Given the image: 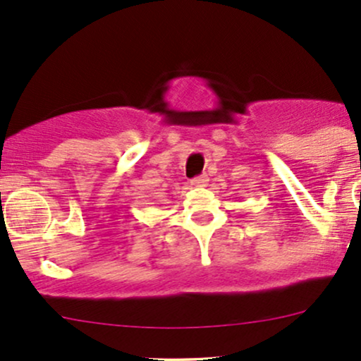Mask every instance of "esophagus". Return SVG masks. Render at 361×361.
Wrapping results in <instances>:
<instances>
[{
    "mask_svg": "<svg viewBox=\"0 0 361 361\" xmlns=\"http://www.w3.org/2000/svg\"><path fill=\"white\" fill-rule=\"evenodd\" d=\"M191 184L194 185V188H204V185H208V177L206 176L194 177V179L191 180Z\"/></svg>",
    "mask_w": 361,
    "mask_h": 361,
    "instance_id": "1",
    "label": "esophagus"
}]
</instances>
